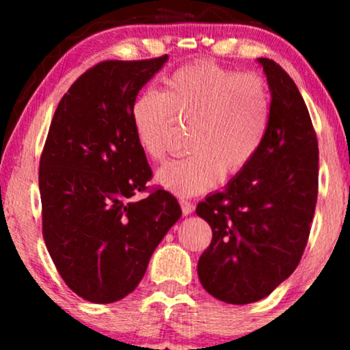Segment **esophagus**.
<instances>
[{"label":"esophagus","mask_w":350,"mask_h":350,"mask_svg":"<svg viewBox=\"0 0 350 350\" xmlns=\"http://www.w3.org/2000/svg\"><path fill=\"white\" fill-rule=\"evenodd\" d=\"M179 204H180V208H183V214L184 215H191L192 214V211H194V206H192L191 202H187V200L180 199Z\"/></svg>","instance_id":"1"}]
</instances>
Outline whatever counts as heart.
Here are the masks:
<instances>
[{"label":"heart","instance_id":"obj_1","mask_svg":"<svg viewBox=\"0 0 350 350\" xmlns=\"http://www.w3.org/2000/svg\"><path fill=\"white\" fill-rule=\"evenodd\" d=\"M172 116L191 122L186 158L172 159L156 172V183L176 196H198L239 174L258 154L271 118V98L260 75L198 62L164 80L161 92L144 88L130 107L136 144L146 158L166 152Z\"/></svg>","mask_w":350,"mask_h":350}]
</instances>
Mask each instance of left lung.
Masks as SVG:
<instances>
[{"label": "left lung", "mask_w": 350, "mask_h": 350, "mask_svg": "<svg viewBox=\"0 0 350 350\" xmlns=\"http://www.w3.org/2000/svg\"><path fill=\"white\" fill-rule=\"evenodd\" d=\"M271 95V118L258 154L196 214L212 228L198 275L228 304L263 299L298 267L317 199L319 150L298 87L275 60L258 57Z\"/></svg>", "instance_id": "left-lung-1"}]
</instances>
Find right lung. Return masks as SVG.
<instances>
[{"instance_id": "add662e5", "label": "right lung", "mask_w": 350, "mask_h": 350, "mask_svg": "<svg viewBox=\"0 0 350 350\" xmlns=\"http://www.w3.org/2000/svg\"><path fill=\"white\" fill-rule=\"evenodd\" d=\"M166 62L163 55L92 67L59 102L44 144V242L67 286L90 303L130 295L183 214L163 189L135 199L151 167L136 144L130 107Z\"/></svg>"}]
</instances>
